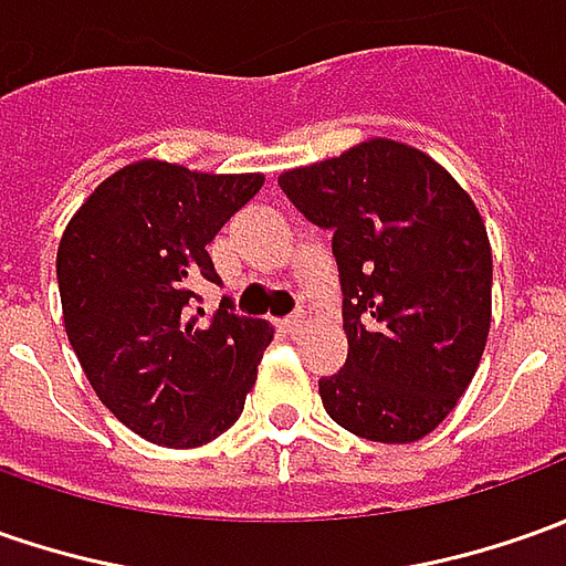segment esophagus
<instances>
[{
    "instance_id": "obj_1",
    "label": "esophagus",
    "mask_w": 566,
    "mask_h": 566,
    "mask_svg": "<svg viewBox=\"0 0 566 566\" xmlns=\"http://www.w3.org/2000/svg\"><path fill=\"white\" fill-rule=\"evenodd\" d=\"M303 325H306V316H303V313H294V316H287V319H279V328L287 332V335H297Z\"/></svg>"
}]
</instances>
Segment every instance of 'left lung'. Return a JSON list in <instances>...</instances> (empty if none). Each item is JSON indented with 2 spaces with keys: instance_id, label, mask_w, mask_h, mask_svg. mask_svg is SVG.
<instances>
[{
  "instance_id": "obj_1",
  "label": "left lung",
  "mask_w": 566,
  "mask_h": 566,
  "mask_svg": "<svg viewBox=\"0 0 566 566\" xmlns=\"http://www.w3.org/2000/svg\"><path fill=\"white\" fill-rule=\"evenodd\" d=\"M332 228L347 363L319 379L325 413L381 444L429 436L476 376L492 325V244L470 193L429 153L369 137L279 175Z\"/></svg>"
}]
</instances>
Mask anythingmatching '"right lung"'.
I'll return each mask as SVG.
<instances>
[{"label": "right lung", "mask_w": 566, "mask_h": 566, "mask_svg": "<svg viewBox=\"0 0 566 566\" xmlns=\"http://www.w3.org/2000/svg\"><path fill=\"white\" fill-rule=\"evenodd\" d=\"M265 175H212L137 159L71 216L55 253L65 335L90 388L130 432L200 448L244 413L275 328L222 303L187 316L193 284L219 282L206 244Z\"/></svg>", "instance_id": "1"}]
</instances>
